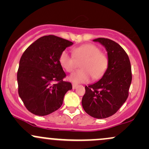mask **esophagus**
Here are the masks:
<instances>
[{
    "mask_svg": "<svg viewBox=\"0 0 149 149\" xmlns=\"http://www.w3.org/2000/svg\"><path fill=\"white\" fill-rule=\"evenodd\" d=\"M77 87H78V85H77V84H74V83H73V84L72 85V88H73V90H74V89H76Z\"/></svg>",
    "mask_w": 149,
    "mask_h": 149,
    "instance_id": "obj_1",
    "label": "esophagus"
}]
</instances>
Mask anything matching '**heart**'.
I'll list each match as a JSON object with an SVG mask.
<instances>
[{
    "label": "heart",
    "mask_w": 149,
    "mask_h": 149,
    "mask_svg": "<svg viewBox=\"0 0 149 149\" xmlns=\"http://www.w3.org/2000/svg\"><path fill=\"white\" fill-rule=\"evenodd\" d=\"M73 55L76 60H82L80 67L82 69L74 72L69 77L74 83H88L92 78L100 79L104 76L109 66V58L101 52L100 47L93 44H84L73 49ZM66 50L61 53L59 62L67 72H72L76 68V60Z\"/></svg>",
    "instance_id": "b5f03b06"
}]
</instances>
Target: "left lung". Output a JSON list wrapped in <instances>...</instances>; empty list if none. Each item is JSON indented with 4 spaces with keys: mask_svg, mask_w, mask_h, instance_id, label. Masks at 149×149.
I'll return each mask as SVG.
<instances>
[{
    "mask_svg": "<svg viewBox=\"0 0 149 149\" xmlns=\"http://www.w3.org/2000/svg\"><path fill=\"white\" fill-rule=\"evenodd\" d=\"M93 41L99 42L107 49L109 66L99 81L85 87L82 106L90 116L102 119L115 114L127 100L132 70L128 55L119 44L104 38Z\"/></svg>",
    "mask_w": 149,
    "mask_h": 149,
    "instance_id": "1",
    "label": "left lung"
}]
</instances>
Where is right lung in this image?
Here are the masks:
<instances>
[{
  "label": "right lung",
  "instance_id": "right-lung-1",
  "mask_svg": "<svg viewBox=\"0 0 149 149\" xmlns=\"http://www.w3.org/2000/svg\"><path fill=\"white\" fill-rule=\"evenodd\" d=\"M73 44L55 36H45L23 53L17 71L18 93L31 113L47 116L62 105L65 94L72 89V85L63 80L66 73L59 57Z\"/></svg>",
  "mask_w": 149,
  "mask_h": 149
}]
</instances>
